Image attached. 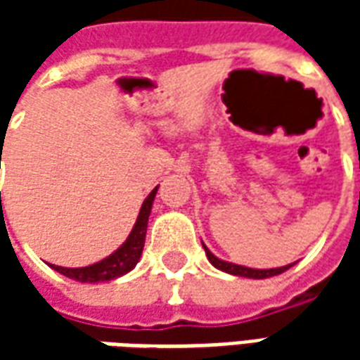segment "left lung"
<instances>
[{"label":"left lung","mask_w":360,"mask_h":360,"mask_svg":"<svg viewBox=\"0 0 360 360\" xmlns=\"http://www.w3.org/2000/svg\"><path fill=\"white\" fill-rule=\"evenodd\" d=\"M204 250H206V257H208V260H210L212 264L216 266L218 270L227 271V274H233V276H243V278H255V279L271 278V276H278V274H281V271H285L291 268V264H289V266H281V268H271V270H252V268H245V266L224 262V260H219V258L214 257L206 247H204Z\"/></svg>","instance_id":"obj_1"}]
</instances>
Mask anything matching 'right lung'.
I'll return each instance as SVG.
<instances>
[{
    "label": "right lung",
    "instance_id": "right-lung-1",
    "mask_svg": "<svg viewBox=\"0 0 360 360\" xmlns=\"http://www.w3.org/2000/svg\"><path fill=\"white\" fill-rule=\"evenodd\" d=\"M158 187L148 195V198L142 202L141 214L136 218L133 231L129 235L121 247H119L113 255L108 258H103L100 262H96L86 268H63V266H51L53 270H58L59 274H63L67 278L77 279L82 283H98V281H110L119 276H123L127 271H131L139 262V258L144 249V239H146V227H148V216L152 210V202L156 196Z\"/></svg>",
    "mask_w": 360,
    "mask_h": 360
}]
</instances>
